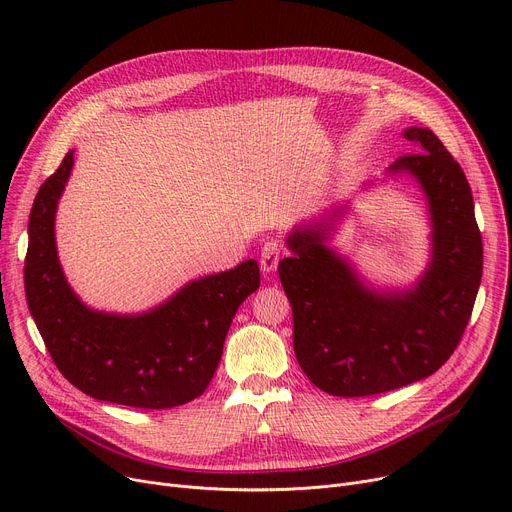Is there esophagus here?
Returning <instances> with one entry per match:
<instances>
[{"label":"esophagus","instance_id":"1","mask_svg":"<svg viewBox=\"0 0 512 512\" xmlns=\"http://www.w3.org/2000/svg\"><path fill=\"white\" fill-rule=\"evenodd\" d=\"M282 257V245L278 240H267L265 245L261 247V255H259V263L263 272H274L278 267V261Z\"/></svg>","mask_w":512,"mask_h":512}]
</instances>
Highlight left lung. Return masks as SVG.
I'll use <instances>...</instances> for the list:
<instances>
[{
	"instance_id": "8db88e82",
	"label": "left lung",
	"mask_w": 512,
	"mask_h": 512,
	"mask_svg": "<svg viewBox=\"0 0 512 512\" xmlns=\"http://www.w3.org/2000/svg\"><path fill=\"white\" fill-rule=\"evenodd\" d=\"M417 151L390 174H411L432 215L434 255L407 292H375L326 247L324 226L288 236L294 253L278 265L292 305L294 355L307 378L334 396H369L419 382L454 353L475 305L483 247L471 186L432 130L411 126Z\"/></svg>"
}]
</instances>
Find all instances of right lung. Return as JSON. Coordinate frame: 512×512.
<instances>
[{"label": "right lung", "mask_w": 512, "mask_h": 512, "mask_svg": "<svg viewBox=\"0 0 512 512\" xmlns=\"http://www.w3.org/2000/svg\"><path fill=\"white\" fill-rule=\"evenodd\" d=\"M72 151L39 188L24 259L26 303L64 378L97 400L134 409H172L205 392L222 359L232 317L259 288V265L188 282L143 315L99 313L78 301L58 261L56 207Z\"/></svg>", "instance_id": "right-lung-1"}]
</instances>
